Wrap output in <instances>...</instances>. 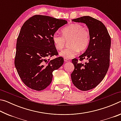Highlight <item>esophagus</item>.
Instances as JSON below:
<instances>
[{
    "mask_svg": "<svg viewBox=\"0 0 121 121\" xmlns=\"http://www.w3.org/2000/svg\"><path fill=\"white\" fill-rule=\"evenodd\" d=\"M64 61H65V62H70V60H69L68 59H67V58H64Z\"/></svg>",
    "mask_w": 121,
    "mask_h": 121,
    "instance_id": "obj_1",
    "label": "esophagus"
}]
</instances>
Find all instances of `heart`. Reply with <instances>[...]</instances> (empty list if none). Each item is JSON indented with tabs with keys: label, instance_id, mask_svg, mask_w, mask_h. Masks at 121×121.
<instances>
[{
	"label": "heart",
	"instance_id": "b5f03b06",
	"mask_svg": "<svg viewBox=\"0 0 121 121\" xmlns=\"http://www.w3.org/2000/svg\"><path fill=\"white\" fill-rule=\"evenodd\" d=\"M62 35L55 33L52 41L55 48L60 50L68 41V48L59 53V56L69 59L76 56L78 51L83 52L89 46L90 39V32L80 24L74 23L66 26L62 30Z\"/></svg>",
	"mask_w": 121,
	"mask_h": 121
}]
</instances>
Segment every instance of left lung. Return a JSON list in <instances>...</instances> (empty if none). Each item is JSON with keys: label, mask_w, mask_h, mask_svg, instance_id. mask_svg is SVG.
Masks as SVG:
<instances>
[{"label": "left lung", "mask_w": 121, "mask_h": 121, "mask_svg": "<svg viewBox=\"0 0 121 121\" xmlns=\"http://www.w3.org/2000/svg\"><path fill=\"white\" fill-rule=\"evenodd\" d=\"M75 22L85 23L89 28L90 39L86 50L78 58L81 63L73 59L75 68L71 74L72 82L82 91L95 88L103 80L109 66L111 39L107 28L101 21L89 16L73 19Z\"/></svg>", "instance_id": "8db88e82"}]
</instances>
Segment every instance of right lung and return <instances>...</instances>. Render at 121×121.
I'll use <instances>...</instances> for the list:
<instances>
[{"label": "right lung", "instance_id": "1", "mask_svg": "<svg viewBox=\"0 0 121 121\" xmlns=\"http://www.w3.org/2000/svg\"><path fill=\"white\" fill-rule=\"evenodd\" d=\"M66 20L36 15L23 24L17 39L15 66L24 84L36 91L45 89L52 82L53 71L63 65L62 57L50 61L57 56L52 36Z\"/></svg>", "mask_w": 121, "mask_h": 121}]
</instances>
